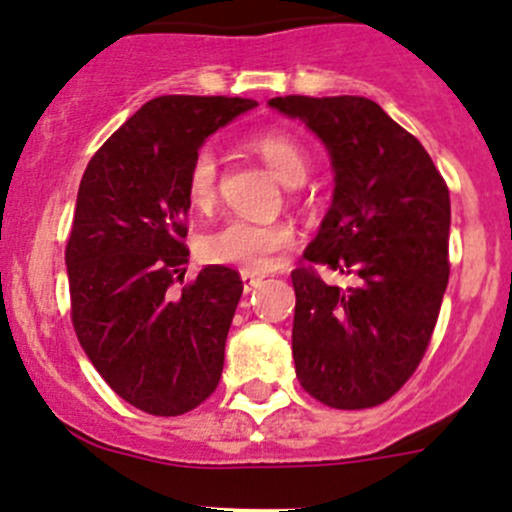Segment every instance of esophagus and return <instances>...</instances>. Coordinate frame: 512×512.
I'll return each mask as SVG.
<instances>
[{"instance_id": "1", "label": "esophagus", "mask_w": 512, "mask_h": 512, "mask_svg": "<svg viewBox=\"0 0 512 512\" xmlns=\"http://www.w3.org/2000/svg\"><path fill=\"white\" fill-rule=\"evenodd\" d=\"M262 277L257 275H250V272H242V287H245V292H252L257 285H260Z\"/></svg>"}]
</instances>
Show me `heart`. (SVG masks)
<instances>
[{
	"instance_id": "b5f03b06",
	"label": "heart",
	"mask_w": 512,
	"mask_h": 512,
	"mask_svg": "<svg viewBox=\"0 0 512 512\" xmlns=\"http://www.w3.org/2000/svg\"><path fill=\"white\" fill-rule=\"evenodd\" d=\"M252 151L257 153L277 178L287 185H299L309 173L307 148L297 136L285 128H267L250 138ZM220 163L218 153L210 146L198 148L190 158L185 173V193L193 208H210L218 198ZM297 242L294 225L287 220L275 223H255L245 218H230L223 225L213 227L198 240V255L210 265H230L250 275H260L275 267V262Z\"/></svg>"
}]
</instances>
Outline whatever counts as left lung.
<instances>
[{
	"mask_svg": "<svg viewBox=\"0 0 512 512\" xmlns=\"http://www.w3.org/2000/svg\"><path fill=\"white\" fill-rule=\"evenodd\" d=\"M329 148L334 200L292 270L294 371L332 409H371L414 376L448 285V185L426 148L364 96H277ZM317 266L352 274L327 286Z\"/></svg>",
	"mask_w": 512,
	"mask_h": 512,
	"instance_id": "left-lung-1",
	"label": "left lung"
}]
</instances>
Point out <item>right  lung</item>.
<instances>
[{"label":"right lung","instance_id":"right-lung-1","mask_svg":"<svg viewBox=\"0 0 512 512\" xmlns=\"http://www.w3.org/2000/svg\"><path fill=\"white\" fill-rule=\"evenodd\" d=\"M252 98L158 96L86 165L66 242L71 324L108 386L136 409L180 416L220 384L242 280L210 265L183 284L185 173Z\"/></svg>","mask_w":512,"mask_h":512}]
</instances>
